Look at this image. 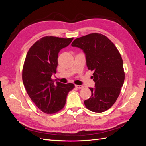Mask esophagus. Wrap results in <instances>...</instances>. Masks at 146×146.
<instances>
[{
    "label": "esophagus",
    "mask_w": 146,
    "mask_h": 146,
    "mask_svg": "<svg viewBox=\"0 0 146 146\" xmlns=\"http://www.w3.org/2000/svg\"><path fill=\"white\" fill-rule=\"evenodd\" d=\"M76 87L77 88H78V89H82V88H83V86H82V85H76Z\"/></svg>",
    "instance_id": "obj_1"
}]
</instances>
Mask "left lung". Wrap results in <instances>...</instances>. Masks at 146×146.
Here are the masks:
<instances>
[{"mask_svg": "<svg viewBox=\"0 0 146 146\" xmlns=\"http://www.w3.org/2000/svg\"><path fill=\"white\" fill-rule=\"evenodd\" d=\"M71 46L83 50L88 69L94 71L95 88H89L91 96L84 102L85 107L95 113L105 111L116 102L124 82L120 53L107 36L98 33L77 38Z\"/></svg>", "mask_w": 146, "mask_h": 146, "instance_id": "left-lung-1", "label": "left lung"}]
</instances>
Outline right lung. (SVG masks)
<instances>
[{
	"label": "right lung",
	"instance_id": "1",
	"mask_svg": "<svg viewBox=\"0 0 146 146\" xmlns=\"http://www.w3.org/2000/svg\"><path fill=\"white\" fill-rule=\"evenodd\" d=\"M74 38L45 36L32 46L26 55L23 69V81L33 102L46 114L63 109L73 83H54L51 76L56 72L61 49L68 46Z\"/></svg>",
	"mask_w": 146,
	"mask_h": 146
}]
</instances>
